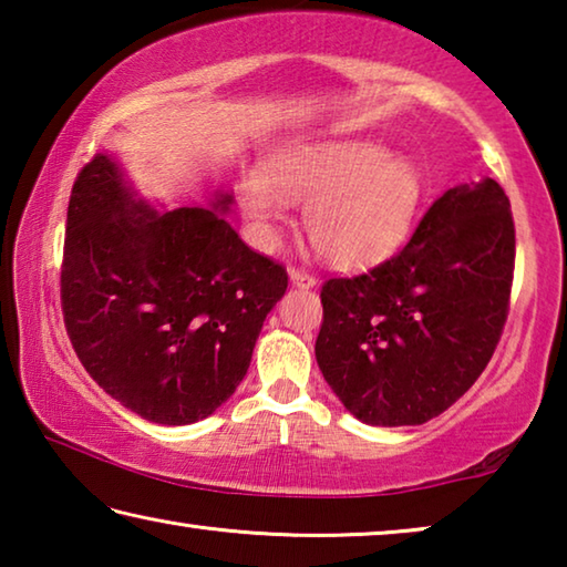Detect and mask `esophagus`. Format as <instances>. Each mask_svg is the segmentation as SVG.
I'll return each mask as SVG.
<instances>
[{"label": "esophagus", "instance_id": "esophagus-1", "mask_svg": "<svg viewBox=\"0 0 567 567\" xmlns=\"http://www.w3.org/2000/svg\"><path fill=\"white\" fill-rule=\"evenodd\" d=\"M287 275H290V282L295 287H305V290H310V287L318 285V280H315L310 272L300 270V267H290V270H287Z\"/></svg>", "mask_w": 567, "mask_h": 567}]
</instances>
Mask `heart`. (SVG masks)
<instances>
[{
  "label": "heart",
  "mask_w": 567,
  "mask_h": 567,
  "mask_svg": "<svg viewBox=\"0 0 567 567\" xmlns=\"http://www.w3.org/2000/svg\"><path fill=\"white\" fill-rule=\"evenodd\" d=\"M420 199L417 169L368 140L287 150L270 162V175L245 169L237 185L239 213L257 245L272 247L290 203L305 205L307 239L340 270H360L395 252Z\"/></svg>",
  "instance_id": "heart-1"
}]
</instances>
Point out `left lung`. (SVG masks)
Listing matches in <instances>:
<instances>
[{
  "label": "left lung",
  "instance_id": "obj_1",
  "mask_svg": "<svg viewBox=\"0 0 567 567\" xmlns=\"http://www.w3.org/2000/svg\"><path fill=\"white\" fill-rule=\"evenodd\" d=\"M513 267L511 199L483 177L435 199L388 262L324 282L315 358L344 410L402 427L463 398L501 340Z\"/></svg>",
  "mask_w": 567,
  "mask_h": 567
}]
</instances>
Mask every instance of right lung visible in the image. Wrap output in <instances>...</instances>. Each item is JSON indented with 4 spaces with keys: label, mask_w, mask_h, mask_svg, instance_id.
Instances as JSON below:
<instances>
[{
    "label": "right lung",
    "mask_w": 567,
    "mask_h": 567,
    "mask_svg": "<svg viewBox=\"0 0 567 567\" xmlns=\"http://www.w3.org/2000/svg\"><path fill=\"white\" fill-rule=\"evenodd\" d=\"M207 207L159 209L112 152L80 172L62 262V312L76 358L124 408L157 425H192L247 375L287 272Z\"/></svg>",
    "instance_id": "1"
}]
</instances>
